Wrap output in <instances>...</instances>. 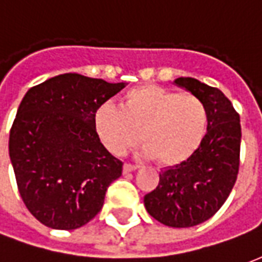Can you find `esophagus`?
Instances as JSON below:
<instances>
[{"label":"esophagus","mask_w":262,"mask_h":262,"mask_svg":"<svg viewBox=\"0 0 262 262\" xmlns=\"http://www.w3.org/2000/svg\"><path fill=\"white\" fill-rule=\"evenodd\" d=\"M136 170H137V165L127 164V163L123 165V172H125V174H127V172H132V171H136Z\"/></svg>","instance_id":"1"}]
</instances>
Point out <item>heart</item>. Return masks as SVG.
Instances as JSON below:
<instances>
[{
    "mask_svg": "<svg viewBox=\"0 0 262 262\" xmlns=\"http://www.w3.org/2000/svg\"><path fill=\"white\" fill-rule=\"evenodd\" d=\"M208 120V109L199 98L144 84L126 92L120 108L108 102L98 106L94 129L115 156H123L142 139L147 159L176 167L202 144Z\"/></svg>",
    "mask_w": 262,
    "mask_h": 262,
    "instance_id": "1",
    "label": "heart"
}]
</instances>
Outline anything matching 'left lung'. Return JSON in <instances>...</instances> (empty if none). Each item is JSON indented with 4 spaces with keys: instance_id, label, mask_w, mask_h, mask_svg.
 <instances>
[{
    "instance_id": "8db88e82",
    "label": "left lung",
    "mask_w": 262,
    "mask_h": 262,
    "mask_svg": "<svg viewBox=\"0 0 262 262\" xmlns=\"http://www.w3.org/2000/svg\"><path fill=\"white\" fill-rule=\"evenodd\" d=\"M208 109V130L189 160L160 172L157 188L144 196L150 216L170 227H192L210 219L230 195L238 174L240 116L223 92L196 78L174 81Z\"/></svg>"
}]
</instances>
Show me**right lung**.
<instances>
[{"mask_svg": "<svg viewBox=\"0 0 262 262\" xmlns=\"http://www.w3.org/2000/svg\"><path fill=\"white\" fill-rule=\"evenodd\" d=\"M125 86L67 73L25 94L9 133V159L22 201L45 226L86 225L122 176L123 163L95 133L94 112Z\"/></svg>", "mask_w": 262, "mask_h": 262, "instance_id": "add662e5", "label": "right lung"}]
</instances>
